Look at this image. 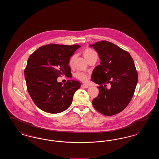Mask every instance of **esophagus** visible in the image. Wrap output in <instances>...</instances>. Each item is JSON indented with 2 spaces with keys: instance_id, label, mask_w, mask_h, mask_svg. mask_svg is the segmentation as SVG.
<instances>
[{
  "instance_id": "esophagus-1",
  "label": "esophagus",
  "mask_w": 159,
  "mask_h": 159,
  "mask_svg": "<svg viewBox=\"0 0 159 159\" xmlns=\"http://www.w3.org/2000/svg\"><path fill=\"white\" fill-rule=\"evenodd\" d=\"M82 86L84 88H88L89 87V85H88V84H82Z\"/></svg>"
}]
</instances>
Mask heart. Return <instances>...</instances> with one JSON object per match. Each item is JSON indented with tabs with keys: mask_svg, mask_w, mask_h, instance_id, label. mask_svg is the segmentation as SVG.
Returning a JSON list of instances; mask_svg holds the SVG:
<instances>
[{
	"mask_svg": "<svg viewBox=\"0 0 159 159\" xmlns=\"http://www.w3.org/2000/svg\"><path fill=\"white\" fill-rule=\"evenodd\" d=\"M84 56L85 57V58L88 60L89 58H91V57L95 56V55H97V53L92 49H86L84 52ZM75 57V55H73L69 61V64L70 65L72 64L73 63V61L74 60V58ZM75 77L77 78V79L81 80L82 82H87L88 80V79H89V75L86 73H84V72H81V71H78L75 73Z\"/></svg>",
	"mask_w": 159,
	"mask_h": 159,
	"instance_id": "obj_1",
	"label": "heart"
}]
</instances>
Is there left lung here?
I'll return each mask as SVG.
<instances>
[{
	"mask_svg": "<svg viewBox=\"0 0 159 159\" xmlns=\"http://www.w3.org/2000/svg\"><path fill=\"white\" fill-rule=\"evenodd\" d=\"M89 46L101 60L91 76V81L99 85L98 95L92 105L105 116L119 113L128 105L136 88L138 77L134 60L128 52L107 41ZM107 84H111L109 88Z\"/></svg>",
	"mask_w": 159,
	"mask_h": 159,
	"instance_id": "8db88e82",
	"label": "left lung"
}]
</instances>
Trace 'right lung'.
I'll use <instances>...</instances> for the list:
<instances>
[{
  "instance_id": "add662e5",
  "label": "right lung",
  "mask_w": 159,
  "mask_h": 159,
  "mask_svg": "<svg viewBox=\"0 0 159 159\" xmlns=\"http://www.w3.org/2000/svg\"><path fill=\"white\" fill-rule=\"evenodd\" d=\"M80 47L79 45L50 44L40 47L29 57L24 70L27 88L40 110L59 113L71 105L80 83L67 80L62 84L57 82V78L61 75L71 76L69 60Z\"/></svg>"
}]
</instances>
